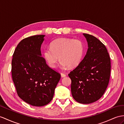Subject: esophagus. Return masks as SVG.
I'll return each mask as SVG.
<instances>
[{"label": "esophagus", "mask_w": 124, "mask_h": 124, "mask_svg": "<svg viewBox=\"0 0 124 124\" xmlns=\"http://www.w3.org/2000/svg\"><path fill=\"white\" fill-rule=\"evenodd\" d=\"M66 74H64V73H61V77H62V78L65 77H66Z\"/></svg>", "instance_id": "34e87169"}]
</instances>
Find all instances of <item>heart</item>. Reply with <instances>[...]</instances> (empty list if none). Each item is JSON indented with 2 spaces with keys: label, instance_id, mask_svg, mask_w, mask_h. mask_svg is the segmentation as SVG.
Masks as SVG:
<instances>
[{
  "label": "heart",
  "instance_id": "1",
  "mask_svg": "<svg viewBox=\"0 0 124 124\" xmlns=\"http://www.w3.org/2000/svg\"><path fill=\"white\" fill-rule=\"evenodd\" d=\"M84 53V45L79 39L60 38L50 44V48H45L43 56L50 67L55 68L58 59L62 67H75L79 64ZM59 58H58V57Z\"/></svg>",
  "mask_w": 124,
  "mask_h": 124
}]
</instances>
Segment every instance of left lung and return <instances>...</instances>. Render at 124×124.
<instances>
[{"instance_id": "1", "label": "left lung", "mask_w": 124, "mask_h": 124, "mask_svg": "<svg viewBox=\"0 0 124 124\" xmlns=\"http://www.w3.org/2000/svg\"><path fill=\"white\" fill-rule=\"evenodd\" d=\"M88 44L85 57L68 74L71 80L72 97L81 104L98 101L109 83L110 59L105 45L94 36L83 34Z\"/></svg>"}]
</instances>
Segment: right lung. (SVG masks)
Masks as SVG:
<instances>
[{"mask_svg":"<svg viewBox=\"0 0 124 124\" xmlns=\"http://www.w3.org/2000/svg\"><path fill=\"white\" fill-rule=\"evenodd\" d=\"M45 35L23 39L17 45L11 62L13 82L19 97L34 106L46 105L53 98L60 75L50 68L41 57Z\"/></svg>","mask_w":124,"mask_h":124,"instance_id":"add662e5","label":"right lung"}]
</instances>
